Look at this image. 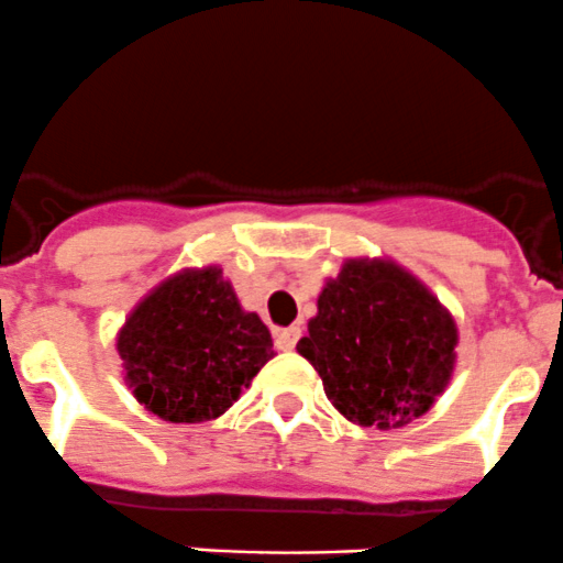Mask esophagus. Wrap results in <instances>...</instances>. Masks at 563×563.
I'll return each mask as SVG.
<instances>
[{"instance_id":"esophagus-1","label":"esophagus","mask_w":563,"mask_h":563,"mask_svg":"<svg viewBox=\"0 0 563 563\" xmlns=\"http://www.w3.org/2000/svg\"><path fill=\"white\" fill-rule=\"evenodd\" d=\"M298 339H300V328H298V325L282 328V331H276V333H274L276 347L284 350V353H287V350H292L295 344H298Z\"/></svg>"}]
</instances>
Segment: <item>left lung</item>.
Segmentation results:
<instances>
[{"label":"left lung","instance_id":"1","mask_svg":"<svg viewBox=\"0 0 563 563\" xmlns=\"http://www.w3.org/2000/svg\"><path fill=\"white\" fill-rule=\"evenodd\" d=\"M446 306L391 260H347L317 298L298 353L347 421L397 430L446 391L457 361Z\"/></svg>","mask_w":563,"mask_h":563}]
</instances>
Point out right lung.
Wrapping results in <instances>:
<instances>
[{
    "mask_svg": "<svg viewBox=\"0 0 563 563\" xmlns=\"http://www.w3.org/2000/svg\"><path fill=\"white\" fill-rule=\"evenodd\" d=\"M117 353L133 397L172 424L219 419L276 355L219 265L186 268L144 295L117 333Z\"/></svg>",
    "mask_w": 563,
    "mask_h": 563,
    "instance_id": "obj_1",
    "label": "right lung"
}]
</instances>
